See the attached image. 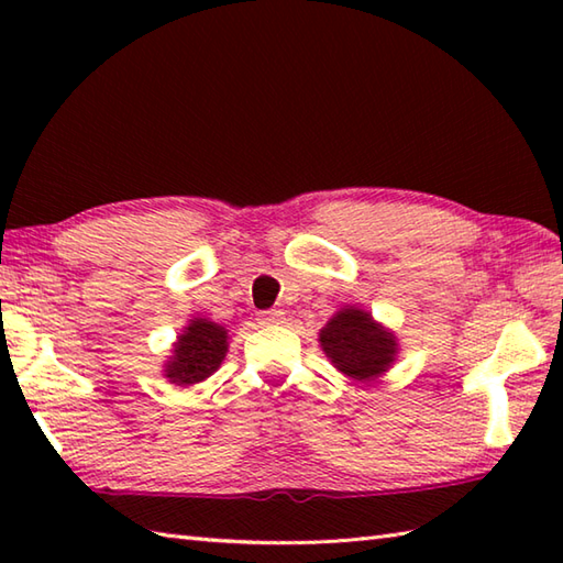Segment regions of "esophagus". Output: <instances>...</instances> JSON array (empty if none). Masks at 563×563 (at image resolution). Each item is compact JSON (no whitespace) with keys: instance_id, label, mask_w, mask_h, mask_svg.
Masks as SVG:
<instances>
[{"instance_id":"1","label":"esophagus","mask_w":563,"mask_h":563,"mask_svg":"<svg viewBox=\"0 0 563 563\" xmlns=\"http://www.w3.org/2000/svg\"><path fill=\"white\" fill-rule=\"evenodd\" d=\"M258 319H261V324H280L283 312L280 309H266V312L258 314Z\"/></svg>"}]
</instances>
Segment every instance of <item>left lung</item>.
Instances as JSON below:
<instances>
[{
	"label": "left lung",
	"mask_w": 563,
	"mask_h": 563,
	"mask_svg": "<svg viewBox=\"0 0 563 563\" xmlns=\"http://www.w3.org/2000/svg\"><path fill=\"white\" fill-rule=\"evenodd\" d=\"M321 349L333 363L357 382H369L385 375L397 357V336L357 307H343L319 331Z\"/></svg>",
	"instance_id": "1"
}]
</instances>
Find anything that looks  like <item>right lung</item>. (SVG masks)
I'll return each instance as SVG.
<instances>
[{"instance_id":"add662e5","label":"right lung","mask_w":563,"mask_h":563,"mask_svg":"<svg viewBox=\"0 0 563 563\" xmlns=\"http://www.w3.org/2000/svg\"><path fill=\"white\" fill-rule=\"evenodd\" d=\"M227 329L210 319H194L174 343L164 377L178 387L198 385L218 369L227 355Z\"/></svg>"}]
</instances>
